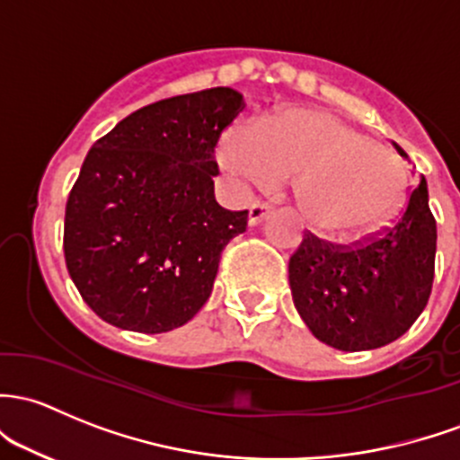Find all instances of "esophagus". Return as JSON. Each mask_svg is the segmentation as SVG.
<instances>
[{
    "label": "esophagus",
    "instance_id": "esophagus-1",
    "mask_svg": "<svg viewBox=\"0 0 460 460\" xmlns=\"http://www.w3.org/2000/svg\"><path fill=\"white\" fill-rule=\"evenodd\" d=\"M270 211V205L264 200H255L249 209V225H260Z\"/></svg>",
    "mask_w": 460,
    "mask_h": 460
}]
</instances>
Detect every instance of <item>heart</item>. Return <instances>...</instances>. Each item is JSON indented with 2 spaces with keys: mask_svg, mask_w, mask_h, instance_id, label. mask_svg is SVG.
<instances>
[{
  "mask_svg": "<svg viewBox=\"0 0 460 460\" xmlns=\"http://www.w3.org/2000/svg\"><path fill=\"white\" fill-rule=\"evenodd\" d=\"M220 163L231 176L273 185L291 173V198L313 226L337 235L375 231L396 214L408 187L403 158L341 120L313 108H287L222 137Z\"/></svg>",
  "mask_w": 460,
  "mask_h": 460,
  "instance_id": "b5f03b06",
  "label": "heart"
}]
</instances>
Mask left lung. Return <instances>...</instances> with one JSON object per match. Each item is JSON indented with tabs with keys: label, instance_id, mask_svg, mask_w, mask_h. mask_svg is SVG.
<instances>
[{
	"label": "left lung",
	"instance_id": "1",
	"mask_svg": "<svg viewBox=\"0 0 460 460\" xmlns=\"http://www.w3.org/2000/svg\"><path fill=\"white\" fill-rule=\"evenodd\" d=\"M434 255L437 220L421 176L399 216L368 238L332 244L306 231L288 260L295 308L308 331L337 350L381 348L399 340L423 313L432 293Z\"/></svg>",
	"mask_w": 460,
	"mask_h": 460
}]
</instances>
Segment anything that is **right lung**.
I'll list each match as a JSON object with an SVG mask.
<instances>
[{"instance_id":"1","label":"right lung","mask_w":460,"mask_h":460,"mask_svg":"<svg viewBox=\"0 0 460 460\" xmlns=\"http://www.w3.org/2000/svg\"><path fill=\"white\" fill-rule=\"evenodd\" d=\"M243 110L231 88L172 96L92 145L67 196L64 253L103 322L154 335L205 306L222 249L249 217L214 196L217 138Z\"/></svg>"}]
</instances>
